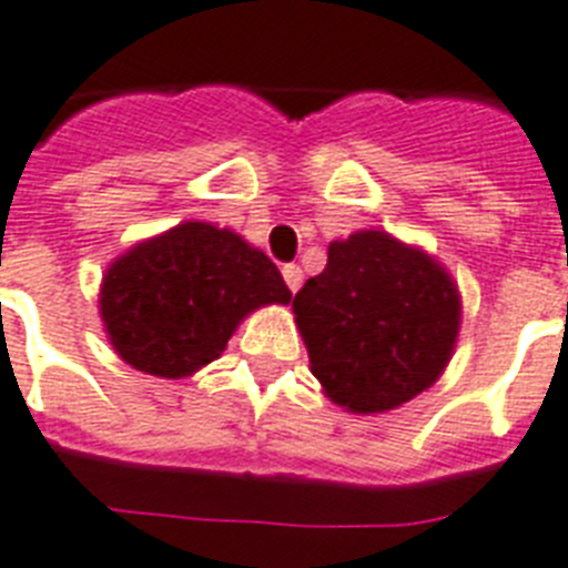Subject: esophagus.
Returning a JSON list of instances; mask_svg holds the SVG:
<instances>
[{"label":"esophagus","instance_id":"34e87169","mask_svg":"<svg viewBox=\"0 0 568 568\" xmlns=\"http://www.w3.org/2000/svg\"><path fill=\"white\" fill-rule=\"evenodd\" d=\"M281 275H284V281H287V287L296 293L298 287H302V281H305V272H302V266L298 263H287L284 270H281Z\"/></svg>","mask_w":568,"mask_h":568}]
</instances>
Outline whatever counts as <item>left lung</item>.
Masks as SVG:
<instances>
[{"instance_id":"1","label":"left lung","mask_w":568,"mask_h":568,"mask_svg":"<svg viewBox=\"0 0 568 568\" xmlns=\"http://www.w3.org/2000/svg\"><path fill=\"white\" fill-rule=\"evenodd\" d=\"M313 378L343 410L375 416L434 384L455 355L460 290L422 246L363 229L293 298Z\"/></svg>"}]
</instances>
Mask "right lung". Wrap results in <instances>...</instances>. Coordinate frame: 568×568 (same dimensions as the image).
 <instances>
[{"instance_id": "add662e5", "label": "right lung", "mask_w": 568, "mask_h": 568, "mask_svg": "<svg viewBox=\"0 0 568 568\" xmlns=\"http://www.w3.org/2000/svg\"><path fill=\"white\" fill-rule=\"evenodd\" d=\"M290 298L261 248L231 229L187 220L108 263L99 316L131 369L187 378L225 352L248 313Z\"/></svg>"}]
</instances>
